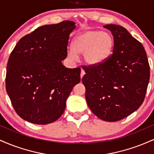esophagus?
Masks as SVG:
<instances>
[{
    "instance_id": "1",
    "label": "esophagus",
    "mask_w": 154,
    "mask_h": 154,
    "mask_svg": "<svg viewBox=\"0 0 154 154\" xmlns=\"http://www.w3.org/2000/svg\"><path fill=\"white\" fill-rule=\"evenodd\" d=\"M85 74V72L84 70H83V69L81 70V74H80V77H81V79L82 78V77H83V76H84Z\"/></svg>"
}]
</instances>
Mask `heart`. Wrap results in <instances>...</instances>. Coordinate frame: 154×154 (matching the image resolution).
Here are the masks:
<instances>
[{"label": "heart", "mask_w": 154, "mask_h": 154, "mask_svg": "<svg viewBox=\"0 0 154 154\" xmlns=\"http://www.w3.org/2000/svg\"><path fill=\"white\" fill-rule=\"evenodd\" d=\"M114 40L106 32L88 29L79 33L72 41V50L69 51L70 59L83 54L84 61L89 66H97L108 59L112 52Z\"/></svg>", "instance_id": "obj_1"}]
</instances>
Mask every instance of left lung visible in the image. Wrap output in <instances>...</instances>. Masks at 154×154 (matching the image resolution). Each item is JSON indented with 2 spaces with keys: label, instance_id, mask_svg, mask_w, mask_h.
I'll return each instance as SVG.
<instances>
[{
  "label": "left lung",
  "instance_id": "obj_1",
  "mask_svg": "<svg viewBox=\"0 0 154 154\" xmlns=\"http://www.w3.org/2000/svg\"><path fill=\"white\" fill-rule=\"evenodd\" d=\"M103 27L114 37L113 54L101 64L83 67L85 75L82 82L92 112L104 121L116 122L143 103L150 67L144 47L125 27L116 24Z\"/></svg>",
  "mask_w": 154,
  "mask_h": 154
}]
</instances>
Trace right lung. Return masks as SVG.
Returning <instances> with one entry per match:
<instances>
[{"mask_svg":"<svg viewBox=\"0 0 154 154\" xmlns=\"http://www.w3.org/2000/svg\"><path fill=\"white\" fill-rule=\"evenodd\" d=\"M75 27L72 21L40 26L21 38L11 54L6 92L23 119L48 125L63 114L72 88L80 82V68L62 63Z\"/></svg>","mask_w":154,"mask_h":154,"instance_id":"obj_1","label":"right lung"}]
</instances>
